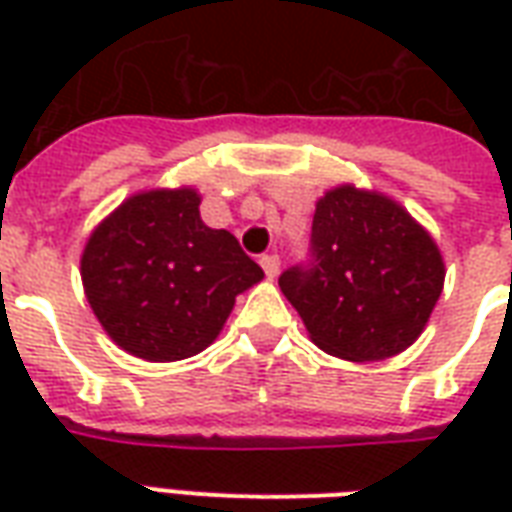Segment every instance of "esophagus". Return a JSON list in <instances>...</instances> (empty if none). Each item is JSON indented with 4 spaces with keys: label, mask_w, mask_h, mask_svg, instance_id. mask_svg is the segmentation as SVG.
<instances>
[{
    "label": "esophagus",
    "mask_w": 512,
    "mask_h": 512,
    "mask_svg": "<svg viewBox=\"0 0 512 512\" xmlns=\"http://www.w3.org/2000/svg\"><path fill=\"white\" fill-rule=\"evenodd\" d=\"M260 266H263V271H266L268 279H277L279 255H263V257H260Z\"/></svg>",
    "instance_id": "obj_1"
}]
</instances>
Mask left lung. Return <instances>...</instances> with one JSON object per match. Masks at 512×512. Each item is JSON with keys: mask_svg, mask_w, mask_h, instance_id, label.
I'll return each mask as SVG.
<instances>
[{"mask_svg": "<svg viewBox=\"0 0 512 512\" xmlns=\"http://www.w3.org/2000/svg\"><path fill=\"white\" fill-rule=\"evenodd\" d=\"M279 288L321 351L381 362L428 326L444 257L400 202L343 183L315 202L312 263L288 268Z\"/></svg>", "mask_w": 512, "mask_h": 512, "instance_id": "8db88e82", "label": "left lung"}]
</instances>
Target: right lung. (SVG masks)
<instances>
[{
  "label": "right lung",
  "mask_w": 512,
  "mask_h": 512,
  "mask_svg": "<svg viewBox=\"0 0 512 512\" xmlns=\"http://www.w3.org/2000/svg\"><path fill=\"white\" fill-rule=\"evenodd\" d=\"M200 202L191 186L136 191L84 244V296L112 343L136 359L205 351L235 296L263 279L233 233L202 222Z\"/></svg>",
  "instance_id": "right-lung-1"
}]
</instances>
